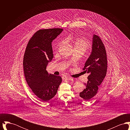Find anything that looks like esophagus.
Returning <instances> with one entry per match:
<instances>
[{
	"instance_id": "34e87169",
	"label": "esophagus",
	"mask_w": 130,
	"mask_h": 130,
	"mask_svg": "<svg viewBox=\"0 0 130 130\" xmlns=\"http://www.w3.org/2000/svg\"><path fill=\"white\" fill-rule=\"evenodd\" d=\"M64 79L66 80H73V78H72L71 77H65Z\"/></svg>"
}]
</instances>
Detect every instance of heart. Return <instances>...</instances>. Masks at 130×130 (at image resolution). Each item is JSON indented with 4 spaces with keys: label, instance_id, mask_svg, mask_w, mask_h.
Returning a JSON list of instances; mask_svg holds the SVG:
<instances>
[{
    "label": "heart",
    "instance_id": "1",
    "mask_svg": "<svg viewBox=\"0 0 130 130\" xmlns=\"http://www.w3.org/2000/svg\"><path fill=\"white\" fill-rule=\"evenodd\" d=\"M71 44L74 47L75 52H79L84 53L87 50L91 47V44L89 41L83 37H78L75 39L71 37H66L64 40L58 43L56 47V51H57L59 48L64 43Z\"/></svg>",
    "mask_w": 130,
    "mask_h": 130
}]
</instances>
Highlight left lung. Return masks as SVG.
Masks as SVG:
<instances>
[{
  "label": "left lung",
  "mask_w": 130,
  "mask_h": 130,
  "mask_svg": "<svg viewBox=\"0 0 130 130\" xmlns=\"http://www.w3.org/2000/svg\"><path fill=\"white\" fill-rule=\"evenodd\" d=\"M89 75L85 83V89L79 93V96L86 101L94 96L99 87L106 76L107 71V57L104 45L101 38L93 35L92 51L83 68Z\"/></svg>",
  "instance_id": "obj_1"
}]
</instances>
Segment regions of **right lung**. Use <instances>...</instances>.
Wrapping results in <instances>:
<instances>
[{"instance_id": "obj_1", "label": "right lung", "mask_w": 130, "mask_h": 130, "mask_svg": "<svg viewBox=\"0 0 130 130\" xmlns=\"http://www.w3.org/2000/svg\"><path fill=\"white\" fill-rule=\"evenodd\" d=\"M62 31L61 28L38 30L25 50L23 61L25 79L31 91L44 102L55 96L62 81L60 76L49 74L46 66L54 57L52 42Z\"/></svg>"}]
</instances>
